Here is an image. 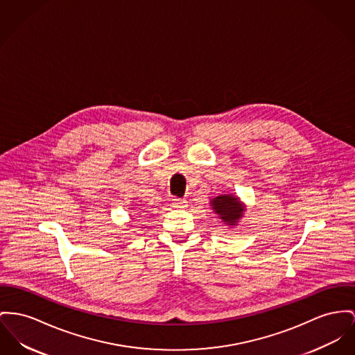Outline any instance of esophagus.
Wrapping results in <instances>:
<instances>
[{
  "label": "esophagus",
  "instance_id": "34e87169",
  "mask_svg": "<svg viewBox=\"0 0 355 355\" xmlns=\"http://www.w3.org/2000/svg\"><path fill=\"white\" fill-rule=\"evenodd\" d=\"M172 207H175V209H184V207H187V200L182 199V198H173L172 199Z\"/></svg>",
  "mask_w": 355,
  "mask_h": 355
}]
</instances>
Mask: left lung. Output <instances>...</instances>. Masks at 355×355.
<instances>
[{"label":"left lung","mask_w":355,"mask_h":355,"mask_svg":"<svg viewBox=\"0 0 355 355\" xmlns=\"http://www.w3.org/2000/svg\"><path fill=\"white\" fill-rule=\"evenodd\" d=\"M215 213L220 216V219L229 225H236V220L242 216L243 209L239 206L236 196L232 195H220L211 200Z\"/></svg>","instance_id":"left-lung-1"}]
</instances>
